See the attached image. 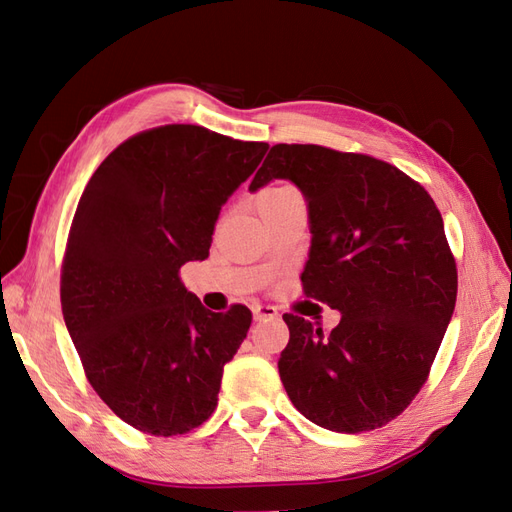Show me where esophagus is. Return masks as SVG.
Wrapping results in <instances>:
<instances>
[{
  "instance_id": "34e87169",
  "label": "esophagus",
  "mask_w": 512,
  "mask_h": 512,
  "mask_svg": "<svg viewBox=\"0 0 512 512\" xmlns=\"http://www.w3.org/2000/svg\"><path fill=\"white\" fill-rule=\"evenodd\" d=\"M252 310H254V319L256 321H267V319H276L278 317V308H273V306L256 304Z\"/></svg>"
}]
</instances>
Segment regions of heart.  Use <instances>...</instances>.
<instances>
[{
  "mask_svg": "<svg viewBox=\"0 0 512 512\" xmlns=\"http://www.w3.org/2000/svg\"><path fill=\"white\" fill-rule=\"evenodd\" d=\"M291 186H269V189H265L263 193H260V197H269V195H278V193H284L289 191Z\"/></svg>",
  "mask_w": 512,
  "mask_h": 512,
  "instance_id": "heart-1",
  "label": "heart"
}]
</instances>
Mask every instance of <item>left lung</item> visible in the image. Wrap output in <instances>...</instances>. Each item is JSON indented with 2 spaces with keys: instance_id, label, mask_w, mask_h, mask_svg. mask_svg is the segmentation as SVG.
<instances>
[{
  "instance_id": "left-lung-1",
  "label": "left lung",
  "mask_w": 512,
  "mask_h": 512,
  "mask_svg": "<svg viewBox=\"0 0 512 512\" xmlns=\"http://www.w3.org/2000/svg\"><path fill=\"white\" fill-rule=\"evenodd\" d=\"M291 180L308 202L306 297L341 313L330 334L286 313L278 369L293 406L332 432H367L402 415L428 380L458 291L434 199L367 154L278 143L249 189Z\"/></svg>"
}]
</instances>
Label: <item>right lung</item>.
I'll use <instances>...</instances> for the list:
<instances>
[{
  "mask_svg": "<svg viewBox=\"0 0 512 512\" xmlns=\"http://www.w3.org/2000/svg\"><path fill=\"white\" fill-rule=\"evenodd\" d=\"M267 149L171 123L123 141L86 184L62 258V317L86 380L136 430L186 434L217 408L252 310L210 313L180 267L208 258L221 206Z\"/></svg>",
  "mask_w": 512,
  "mask_h": 512,
  "instance_id": "add662e5",
  "label": "right lung"
}]
</instances>
